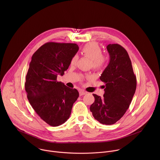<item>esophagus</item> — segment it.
<instances>
[{
	"mask_svg": "<svg viewBox=\"0 0 160 160\" xmlns=\"http://www.w3.org/2000/svg\"><path fill=\"white\" fill-rule=\"evenodd\" d=\"M85 94H87V92H85V91H83V90H80V91H79L80 96H83V95H85Z\"/></svg>",
	"mask_w": 160,
	"mask_h": 160,
	"instance_id": "34e87169",
	"label": "esophagus"
}]
</instances>
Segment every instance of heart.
<instances>
[{"label": "heart", "instance_id": "heart-1", "mask_svg": "<svg viewBox=\"0 0 160 160\" xmlns=\"http://www.w3.org/2000/svg\"><path fill=\"white\" fill-rule=\"evenodd\" d=\"M81 52L83 55L91 59V65H92L96 69H101L106 66L108 62L107 56L102 54L101 48L97 42H90L86 43L82 48ZM77 59L78 56L74 55L71 59V64H75Z\"/></svg>", "mask_w": 160, "mask_h": 160}]
</instances>
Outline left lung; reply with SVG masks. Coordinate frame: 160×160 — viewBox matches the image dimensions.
Here are the masks:
<instances>
[{
    "mask_svg": "<svg viewBox=\"0 0 160 160\" xmlns=\"http://www.w3.org/2000/svg\"><path fill=\"white\" fill-rule=\"evenodd\" d=\"M109 62L100 77L105 83L103 98L93 94L95 101L90 107L96 120L112 125L125 113L135 94L137 80L128 52L120 45L109 44Z\"/></svg>",
    "mask_w": 160,
    "mask_h": 160,
    "instance_id": "1",
    "label": "left lung"
}]
</instances>
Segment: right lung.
Segmentation results:
<instances>
[{
  "label": "right lung",
  "mask_w": 160,
  "mask_h": 160,
  "mask_svg": "<svg viewBox=\"0 0 160 160\" xmlns=\"http://www.w3.org/2000/svg\"><path fill=\"white\" fill-rule=\"evenodd\" d=\"M78 49L76 43L48 42L32 57L25 83L27 98L37 115L51 126L67 121L79 96L76 88L57 81L58 75H64Z\"/></svg>",
  "instance_id": "right-lung-1"
}]
</instances>
